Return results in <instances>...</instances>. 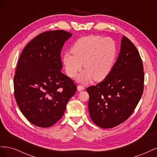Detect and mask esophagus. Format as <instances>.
Segmentation results:
<instances>
[{
    "label": "esophagus",
    "mask_w": 157,
    "mask_h": 157,
    "mask_svg": "<svg viewBox=\"0 0 157 157\" xmlns=\"http://www.w3.org/2000/svg\"><path fill=\"white\" fill-rule=\"evenodd\" d=\"M84 89V87L83 86H81V85H78L77 86V90L78 91H82V90H83Z\"/></svg>",
    "instance_id": "1"
}]
</instances>
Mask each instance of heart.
Listing matches in <instances>:
<instances>
[{"label": "heart", "instance_id": "b5f03b06", "mask_svg": "<svg viewBox=\"0 0 157 157\" xmlns=\"http://www.w3.org/2000/svg\"><path fill=\"white\" fill-rule=\"evenodd\" d=\"M72 52L63 55V62L67 75L75 77L84 69L77 77L82 83H87L93 78L102 80L111 73L117 56V46L111 38L90 35L80 38L71 49Z\"/></svg>", "mask_w": 157, "mask_h": 157}]
</instances>
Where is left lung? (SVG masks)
<instances>
[{
    "mask_svg": "<svg viewBox=\"0 0 157 157\" xmlns=\"http://www.w3.org/2000/svg\"><path fill=\"white\" fill-rule=\"evenodd\" d=\"M144 66L134 44L123 36L112 71L96 86L87 88L90 116L97 126L111 128L127 120L144 92Z\"/></svg>",
    "mask_w": 157,
    "mask_h": 157,
    "instance_id": "8db88e82",
    "label": "left lung"
}]
</instances>
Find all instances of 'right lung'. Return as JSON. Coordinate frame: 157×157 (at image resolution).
Masks as SVG:
<instances>
[{
	"label": "right lung",
	"instance_id": "add662e5",
	"mask_svg": "<svg viewBox=\"0 0 157 157\" xmlns=\"http://www.w3.org/2000/svg\"><path fill=\"white\" fill-rule=\"evenodd\" d=\"M72 36L63 30L46 31L27 44L13 77L14 96L20 111L35 126H53L62 117L77 86L61 72V51Z\"/></svg>",
	"mask_w": 157,
	"mask_h": 157
}]
</instances>
